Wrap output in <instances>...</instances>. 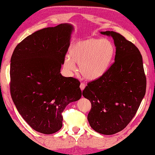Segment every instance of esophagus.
Segmentation results:
<instances>
[{
    "instance_id": "1",
    "label": "esophagus",
    "mask_w": 155,
    "mask_h": 155,
    "mask_svg": "<svg viewBox=\"0 0 155 155\" xmlns=\"http://www.w3.org/2000/svg\"><path fill=\"white\" fill-rule=\"evenodd\" d=\"M80 89H81V90H83V89L85 88V84H84V83H81L80 85Z\"/></svg>"
}]
</instances>
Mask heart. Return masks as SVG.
I'll return each instance as SVG.
<instances>
[{"label": "heart", "mask_w": 155, "mask_h": 155, "mask_svg": "<svg viewBox=\"0 0 155 155\" xmlns=\"http://www.w3.org/2000/svg\"><path fill=\"white\" fill-rule=\"evenodd\" d=\"M69 53L70 57L65 59V68L75 71L77 64L85 79L95 80L109 70L115 56V48L107 39L89 38L75 42Z\"/></svg>", "instance_id": "obj_1"}]
</instances>
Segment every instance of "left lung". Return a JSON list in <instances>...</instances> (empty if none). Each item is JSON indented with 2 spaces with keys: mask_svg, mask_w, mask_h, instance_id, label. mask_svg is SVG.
Masks as SVG:
<instances>
[{
  "mask_svg": "<svg viewBox=\"0 0 155 155\" xmlns=\"http://www.w3.org/2000/svg\"><path fill=\"white\" fill-rule=\"evenodd\" d=\"M101 33L113 37L115 62L104 76L87 83L82 95L91 104L87 116L91 127L112 135L122 131L135 116L145 94L146 77L135 45L114 31Z\"/></svg>",
  "mask_w": 155,
  "mask_h": 155,
  "instance_id": "1",
  "label": "left lung"
}]
</instances>
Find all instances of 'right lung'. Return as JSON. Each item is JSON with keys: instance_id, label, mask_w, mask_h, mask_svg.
I'll use <instances>...</instances> for the list:
<instances>
[{"instance_id": "add662e5", "label": "right lung", "mask_w": 155, "mask_h": 155, "mask_svg": "<svg viewBox=\"0 0 155 155\" xmlns=\"http://www.w3.org/2000/svg\"><path fill=\"white\" fill-rule=\"evenodd\" d=\"M73 27L61 24L35 31L19 42L10 60V94L32 129L44 134L61 129L66 105L81 98L80 82L60 73Z\"/></svg>"}]
</instances>
